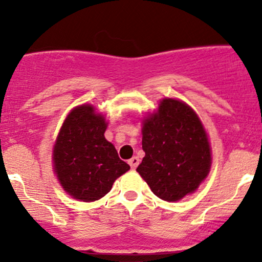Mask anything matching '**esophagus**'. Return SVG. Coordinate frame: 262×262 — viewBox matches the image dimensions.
Listing matches in <instances>:
<instances>
[{
	"label": "esophagus",
	"mask_w": 262,
	"mask_h": 262,
	"mask_svg": "<svg viewBox=\"0 0 262 262\" xmlns=\"http://www.w3.org/2000/svg\"><path fill=\"white\" fill-rule=\"evenodd\" d=\"M128 162H129V165H130L132 169L133 170L137 169L138 165H139V158H138V156H133V158H132Z\"/></svg>",
	"instance_id": "obj_1"
}]
</instances>
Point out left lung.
<instances>
[{"instance_id": "left-lung-1", "label": "left lung", "mask_w": 262, "mask_h": 262, "mask_svg": "<svg viewBox=\"0 0 262 262\" xmlns=\"http://www.w3.org/2000/svg\"><path fill=\"white\" fill-rule=\"evenodd\" d=\"M145 156L137 171L159 198L176 202L193 193L208 175L212 155L197 113L185 102L164 98L144 117Z\"/></svg>"}]
</instances>
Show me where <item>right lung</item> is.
<instances>
[{
	"label": "right lung",
	"mask_w": 262,
	"mask_h": 262,
	"mask_svg": "<svg viewBox=\"0 0 262 262\" xmlns=\"http://www.w3.org/2000/svg\"><path fill=\"white\" fill-rule=\"evenodd\" d=\"M107 124L91 104L74 108L62 123L53 149L54 171L62 188L75 200H100L130 169L104 138Z\"/></svg>",
	"instance_id": "obj_1"
}]
</instances>
